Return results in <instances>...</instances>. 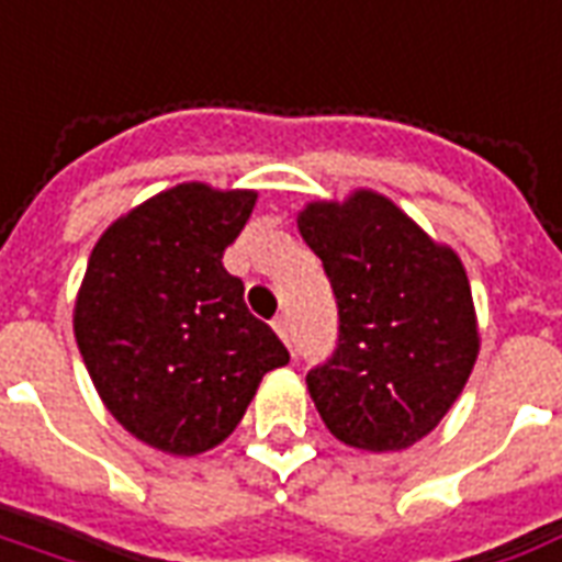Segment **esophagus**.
<instances>
[{
	"mask_svg": "<svg viewBox=\"0 0 562 562\" xmlns=\"http://www.w3.org/2000/svg\"><path fill=\"white\" fill-rule=\"evenodd\" d=\"M272 326H276V331L281 335V341H284L286 347H293V341H290V321H286V314H278L276 321H272Z\"/></svg>",
	"mask_w": 562,
	"mask_h": 562,
	"instance_id": "obj_1",
	"label": "esophagus"
}]
</instances>
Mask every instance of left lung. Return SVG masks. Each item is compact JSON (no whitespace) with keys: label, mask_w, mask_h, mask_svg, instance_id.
Here are the masks:
<instances>
[{"label":"left lung","mask_w":562,"mask_h":562,"mask_svg":"<svg viewBox=\"0 0 562 562\" xmlns=\"http://www.w3.org/2000/svg\"><path fill=\"white\" fill-rule=\"evenodd\" d=\"M299 233L338 305V344L305 376L311 398L341 443L407 449L437 428L476 362L464 266L374 191L311 203Z\"/></svg>","instance_id":"obj_1"}]
</instances>
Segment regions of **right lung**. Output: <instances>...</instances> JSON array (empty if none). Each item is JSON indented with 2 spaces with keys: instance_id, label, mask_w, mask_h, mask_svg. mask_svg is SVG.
I'll list each match as a JSON object with an SVG mask.
<instances>
[{
  "instance_id": "1",
  "label": "right lung",
  "mask_w": 562,
  "mask_h": 562,
  "mask_svg": "<svg viewBox=\"0 0 562 562\" xmlns=\"http://www.w3.org/2000/svg\"><path fill=\"white\" fill-rule=\"evenodd\" d=\"M254 203V191L176 186L110 224L86 266L80 356L108 411L161 452L218 446L266 371L290 362L221 263Z\"/></svg>"
}]
</instances>
